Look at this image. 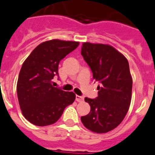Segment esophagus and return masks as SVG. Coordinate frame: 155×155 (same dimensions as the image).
<instances>
[{
    "instance_id": "34e87169",
    "label": "esophagus",
    "mask_w": 155,
    "mask_h": 155,
    "mask_svg": "<svg viewBox=\"0 0 155 155\" xmlns=\"http://www.w3.org/2000/svg\"><path fill=\"white\" fill-rule=\"evenodd\" d=\"M75 100H76L78 102H84V97L80 95H76L75 96Z\"/></svg>"
}]
</instances>
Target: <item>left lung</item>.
I'll list each match as a JSON object with an SVG mask.
<instances>
[{
  "instance_id": "left-lung-1",
  "label": "left lung",
  "mask_w": 155,
  "mask_h": 155,
  "mask_svg": "<svg viewBox=\"0 0 155 155\" xmlns=\"http://www.w3.org/2000/svg\"><path fill=\"white\" fill-rule=\"evenodd\" d=\"M81 54L91 68L94 79L101 83L96 98L85 97L91 111L81 117V121L91 132L106 133L121 123L129 109L132 78L128 61L108 44L84 42Z\"/></svg>"
}]
</instances>
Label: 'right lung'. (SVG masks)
<instances>
[{"label": "right lung", "mask_w": 155, "mask_h": 155, "mask_svg": "<svg viewBox=\"0 0 155 155\" xmlns=\"http://www.w3.org/2000/svg\"><path fill=\"white\" fill-rule=\"evenodd\" d=\"M80 45L79 41L52 39L39 44L24 61L18 78L17 96L23 117L31 124H54L75 99L73 92L52 85L58 64Z\"/></svg>", "instance_id": "obj_1"}]
</instances>
